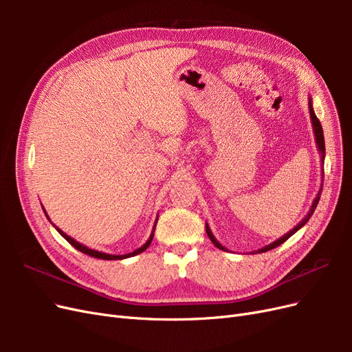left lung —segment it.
<instances>
[{
	"mask_svg": "<svg viewBox=\"0 0 352 352\" xmlns=\"http://www.w3.org/2000/svg\"><path fill=\"white\" fill-rule=\"evenodd\" d=\"M308 110H310V119H311V124H313V132H314V140H316V145H317V150H318V153H320V160H322V168H323V166H324V155H326V148H324V136H323V129H322V124H320V122H318V119H317V116H316V113H314V109H313V101H311V98L308 100ZM322 189H323V185H320V189H318V192H317V195H316V198H314V201H313V204H311V207H310V211L307 212V216L298 223V225L292 229V230H289L287 233H285V235L282 236V238H279V239H276L274 242H272V243H269V245H265V247H263V248H260V250H257V251H252L251 254H260V252H265V251H270V250H273V248H276V247H279L280 243H283L286 239H289L295 232H298L300 230L305 223L310 220V217L313 216V212H314V210H316V207H317V204H318V199H320V195H322ZM206 230H207V235H208V238L211 239V242L216 245V247L219 248V250H223V251H229L226 247H223V245L216 239V236L212 235V232H211V229H210V226H208V223H206Z\"/></svg>",
	"mask_w": 352,
	"mask_h": 352,
	"instance_id": "1",
	"label": "left lung"
}]
</instances>
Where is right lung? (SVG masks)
Instances as JSON below:
<instances>
[{
  "label": "right lung",
  "instance_id": "add662e5",
  "mask_svg": "<svg viewBox=\"0 0 352 352\" xmlns=\"http://www.w3.org/2000/svg\"><path fill=\"white\" fill-rule=\"evenodd\" d=\"M42 210H44V212H45V216H47V219L50 220V217H48V214H47V211H45V208L42 207ZM157 220H158V216H157V219H155V221H154V226H153V232H151V235H150V238H148V241L142 245L141 248H138V250H135V251H132V252H129V254H122V255H114V254H107V252H101V251H95V250H91V248H88V247H85L83 243H80V242H78V241H74L73 238H70L69 235H66L65 232H63L60 228H57L54 223H52L51 220V223H52V226H54L56 229H57V232L60 233V235L65 238L69 243H72L74 248H76L78 251H80V252H83V254H88V255H91V257H95V258H101V260H124V258H129V257H133V255H138V254H141V252H144L148 247H150V243H151V241H153V238H154V230H155V225H157Z\"/></svg>",
  "mask_w": 352,
  "mask_h": 352
}]
</instances>
